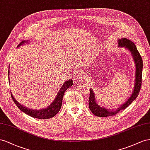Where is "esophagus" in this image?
Listing matches in <instances>:
<instances>
[{"label":"esophagus","instance_id":"esophagus-1","mask_svg":"<svg viewBox=\"0 0 150 150\" xmlns=\"http://www.w3.org/2000/svg\"><path fill=\"white\" fill-rule=\"evenodd\" d=\"M84 79V75L83 74H79L77 75L76 76V80H77V81H80V80H82Z\"/></svg>","mask_w":150,"mask_h":150}]
</instances>
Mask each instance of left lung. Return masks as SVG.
Returning <instances> with one entry per match:
<instances>
[{
	"instance_id": "1",
	"label": "left lung",
	"mask_w": 150,
	"mask_h": 150,
	"mask_svg": "<svg viewBox=\"0 0 150 150\" xmlns=\"http://www.w3.org/2000/svg\"><path fill=\"white\" fill-rule=\"evenodd\" d=\"M118 45L120 47H124L127 49L130 52H131L133 56V58L135 61L136 63V82L135 86L134 87L133 93L131 95V96L129 98L127 101H126L124 104H123L120 107L118 108H117L115 110L106 109L103 107H101L99 106L95 100L94 94L93 92V90L90 89V94H89V108L93 113L96 116L100 117H106L113 116L117 114L120 110L125 109L127 107L129 106L132 102L139 95V91L141 90V84H142V70H143V59L140 55L139 52H138L135 45L132 41L128 40L127 38H123L122 39L118 40Z\"/></svg>"
}]
</instances>
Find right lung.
Listing matches in <instances>:
<instances>
[{
	"mask_svg": "<svg viewBox=\"0 0 150 150\" xmlns=\"http://www.w3.org/2000/svg\"><path fill=\"white\" fill-rule=\"evenodd\" d=\"M25 42H26V41H22L18 46H20L23 43H25ZM72 85V80H69L66 82H64L63 85V87H61L59 92L58 94H57V96L56 97V99L54 100L52 104L49 107H47V108L40 110H30L26 108L24 106L21 105L20 103H18V101L13 96L12 94H11V97H12V99L14 103H15V105H16L18 106V108L21 111H22L23 112L25 113L26 114L28 115L29 116L32 117L33 118H36L38 119H48L54 117L55 115L59 112V110L61 108V105H62V101L64 92L66 91L69 87H70Z\"/></svg>",
	"mask_w": 150,
	"mask_h": 150,
	"instance_id": "right-lung-1",
	"label": "right lung"
}]
</instances>
